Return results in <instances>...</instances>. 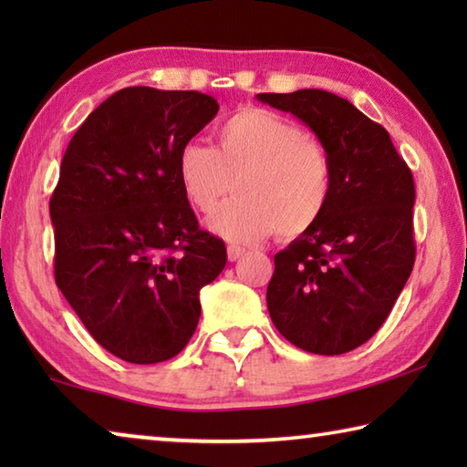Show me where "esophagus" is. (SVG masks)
<instances>
[{
    "instance_id": "esophagus-1",
    "label": "esophagus",
    "mask_w": 467,
    "mask_h": 467,
    "mask_svg": "<svg viewBox=\"0 0 467 467\" xmlns=\"http://www.w3.org/2000/svg\"><path fill=\"white\" fill-rule=\"evenodd\" d=\"M226 255H228V262H236V259L244 255V249L239 247V244H228Z\"/></svg>"
}]
</instances>
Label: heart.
Listing matches in <instances>:
<instances>
[{"label":"heart","instance_id":"b5f03b06","mask_svg":"<svg viewBox=\"0 0 467 467\" xmlns=\"http://www.w3.org/2000/svg\"><path fill=\"white\" fill-rule=\"evenodd\" d=\"M177 177L193 210L208 214L233 189V200L210 216V231L226 241L286 239L319 223L334 192L327 148L298 123L270 109L247 107L220 125L218 146L187 141L177 156Z\"/></svg>","mask_w":467,"mask_h":467}]
</instances>
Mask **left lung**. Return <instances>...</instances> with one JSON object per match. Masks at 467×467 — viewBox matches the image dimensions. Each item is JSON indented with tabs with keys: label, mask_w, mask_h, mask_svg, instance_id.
<instances>
[{
	"label": "left lung",
	"mask_w": 467,
	"mask_h": 467,
	"mask_svg": "<svg viewBox=\"0 0 467 467\" xmlns=\"http://www.w3.org/2000/svg\"><path fill=\"white\" fill-rule=\"evenodd\" d=\"M257 99L303 121L334 164L326 214L274 255L267 311L306 352H350L377 334L412 274V172L387 130L337 94L305 88Z\"/></svg>",
	"instance_id": "obj_1"
}]
</instances>
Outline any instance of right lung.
Segmentation results:
<instances>
[{"mask_svg": "<svg viewBox=\"0 0 467 467\" xmlns=\"http://www.w3.org/2000/svg\"><path fill=\"white\" fill-rule=\"evenodd\" d=\"M218 109L210 94L131 86L94 109L63 154L49 202L55 282L125 362L177 357L200 321V290L226 265L177 177L181 146Z\"/></svg>", "mask_w": 467, "mask_h": 467, "instance_id": "add662e5", "label": "right lung"}]
</instances>
